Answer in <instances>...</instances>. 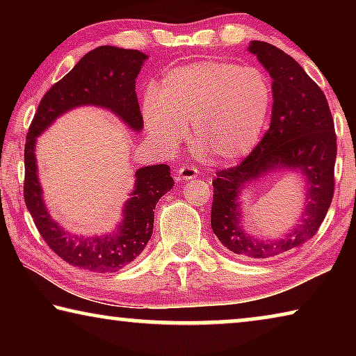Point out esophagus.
<instances>
[{
	"instance_id": "1",
	"label": "esophagus",
	"mask_w": 356,
	"mask_h": 356,
	"mask_svg": "<svg viewBox=\"0 0 356 356\" xmlns=\"http://www.w3.org/2000/svg\"><path fill=\"white\" fill-rule=\"evenodd\" d=\"M197 170L195 166H190V165H186V166H180L179 170H177V176H179V180L180 182H182V180H190V179H195L196 176H197Z\"/></svg>"
}]
</instances>
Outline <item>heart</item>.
<instances>
[{"label":"heart","mask_w":356,"mask_h":356,"mask_svg":"<svg viewBox=\"0 0 356 356\" xmlns=\"http://www.w3.org/2000/svg\"><path fill=\"white\" fill-rule=\"evenodd\" d=\"M272 106V84L262 70L229 61H201L168 72L160 91L143 99L147 135L174 152L191 125V141L220 161H236L261 138Z\"/></svg>","instance_id":"b5f03b06"}]
</instances>
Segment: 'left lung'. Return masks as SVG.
<instances>
[{
	"label": "left lung",
	"instance_id": "obj_1",
	"mask_svg": "<svg viewBox=\"0 0 356 356\" xmlns=\"http://www.w3.org/2000/svg\"><path fill=\"white\" fill-rule=\"evenodd\" d=\"M248 51L273 80L272 120L242 163L216 172L210 221L215 236L234 256L261 261L287 254L316 236L334 195L337 149L327 97L303 67L267 42L252 40ZM280 169L297 170L305 177L307 207L299 225L282 238L256 239L243 227L238 196L246 183Z\"/></svg>",
	"mask_w": 356,
	"mask_h": 356
}]
</instances>
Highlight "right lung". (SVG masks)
Listing matches in <instances>:
<instances>
[{
	"mask_svg": "<svg viewBox=\"0 0 356 356\" xmlns=\"http://www.w3.org/2000/svg\"><path fill=\"white\" fill-rule=\"evenodd\" d=\"M146 59L147 55L138 50L111 45L94 48L48 89L26 135L23 196L34 225L59 257L89 272H118L141 254L152 236L156 202L174 186L170 166H144L135 172V188L124 204V218L116 232L102 237L74 236L48 213L38 176L35 141L59 116L83 105L106 108L131 130H143L135 80Z\"/></svg>",
	"mask_w": 356,
	"mask_h": 356,
	"instance_id": "1",
	"label": "right lung"
}]
</instances>
